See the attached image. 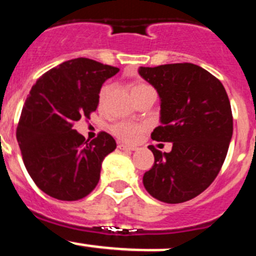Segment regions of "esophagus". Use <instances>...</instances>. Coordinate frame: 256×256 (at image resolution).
I'll return each instance as SVG.
<instances>
[{"mask_svg":"<svg viewBox=\"0 0 256 256\" xmlns=\"http://www.w3.org/2000/svg\"><path fill=\"white\" fill-rule=\"evenodd\" d=\"M118 148H120V150H125V151H135L136 148H135V146L125 145V144H120V145H118Z\"/></svg>","mask_w":256,"mask_h":256,"instance_id":"1","label":"esophagus"}]
</instances>
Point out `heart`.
<instances>
[{
    "mask_svg": "<svg viewBox=\"0 0 256 256\" xmlns=\"http://www.w3.org/2000/svg\"><path fill=\"white\" fill-rule=\"evenodd\" d=\"M111 85H105L100 91V95H98V102L104 104L105 100L108 98V94H110ZM148 90H152L148 85L142 82H136L134 84V86L131 88V94L136 95V94L144 92V91ZM112 132L114 135L116 136L120 140L125 141V142H135V141L138 140L140 138L141 132L144 131V126L140 125V124H135V122H128V121H120V122H116L115 125L112 126Z\"/></svg>",
    "mask_w": 256,
    "mask_h": 256,
    "instance_id": "1",
    "label": "heart"
}]
</instances>
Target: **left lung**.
I'll use <instances>...</instances> for the list:
<instances>
[{
  "instance_id": "1",
  "label": "left lung",
  "mask_w": 256,
  "mask_h": 256,
  "mask_svg": "<svg viewBox=\"0 0 256 256\" xmlns=\"http://www.w3.org/2000/svg\"><path fill=\"white\" fill-rule=\"evenodd\" d=\"M160 98V122L151 138L171 142L170 152L152 145V168L144 174L146 191L168 204L194 199L219 174L232 136L229 98L215 76L194 64L140 68Z\"/></svg>"
}]
</instances>
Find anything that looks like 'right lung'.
Wrapping results in <instances>:
<instances>
[{"label": "right lung", "instance_id": "right-lung-1", "mask_svg": "<svg viewBox=\"0 0 256 256\" xmlns=\"http://www.w3.org/2000/svg\"><path fill=\"white\" fill-rule=\"evenodd\" d=\"M118 71L80 57L51 68L32 86L16 136L24 166L44 194L75 202L96 188L104 158L116 142L108 132L88 142L74 124L90 118L102 84Z\"/></svg>", "mask_w": 256, "mask_h": 256}]
</instances>
